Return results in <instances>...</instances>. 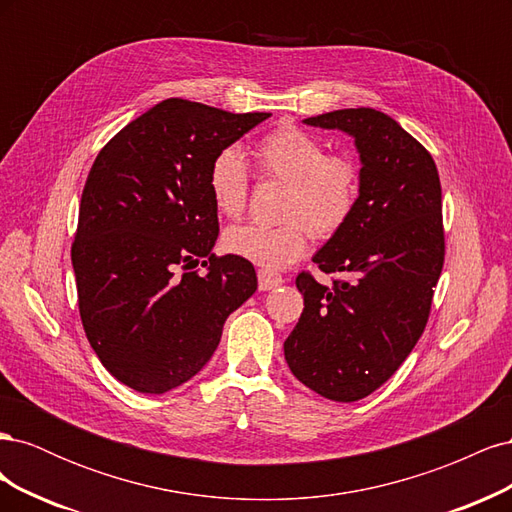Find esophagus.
<instances>
[{"mask_svg":"<svg viewBox=\"0 0 512 512\" xmlns=\"http://www.w3.org/2000/svg\"><path fill=\"white\" fill-rule=\"evenodd\" d=\"M282 275L280 273H273L267 269H260L258 271V288L260 290H273L277 286H282Z\"/></svg>","mask_w":512,"mask_h":512,"instance_id":"1","label":"esophagus"}]
</instances>
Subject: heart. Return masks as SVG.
<instances>
[{
    "label": "heart",
    "mask_w": 512,
    "mask_h": 512,
    "mask_svg": "<svg viewBox=\"0 0 512 512\" xmlns=\"http://www.w3.org/2000/svg\"><path fill=\"white\" fill-rule=\"evenodd\" d=\"M252 160L262 181L286 185L280 226H230L224 250L267 271L297 262L309 241L331 239L342 230L359 203L361 173L346 156H327L316 136L294 126L275 128L252 147ZM209 194L226 218H239L250 196V170L239 151L224 149L209 166Z\"/></svg>",
    "instance_id": "1"
}]
</instances>
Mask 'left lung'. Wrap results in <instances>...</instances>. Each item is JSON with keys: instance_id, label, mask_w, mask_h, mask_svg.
Listing matches in <instances>:
<instances>
[{"instance_id": "1", "label": "left lung", "mask_w": 512, "mask_h": 512, "mask_svg": "<svg viewBox=\"0 0 512 512\" xmlns=\"http://www.w3.org/2000/svg\"><path fill=\"white\" fill-rule=\"evenodd\" d=\"M305 123L354 138L361 192L348 224L314 256L322 273L344 280L297 275L305 307L284 356L307 389L350 404L380 389L425 331L444 265L442 188L431 153L376 108Z\"/></svg>"}]
</instances>
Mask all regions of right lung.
<instances>
[{"mask_svg": "<svg viewBox=\"0 0 512 512\" xmlns=\"http://www.w3.org/2000/svg\"><path fill=\"white\" fill-rule=\"evenodd\" d=\"M267 117L168 98L119 130L89 170L72 243L79 312L102 365L138 393L196 376L258 288L252 262L211 252L220 224L207 177ZM198 261L205 274L189 271Z\"/></svg>", "mask_w": 512, "mask_h": 512, "instance_id": "1", "label": "right lung"}]
</instances>
